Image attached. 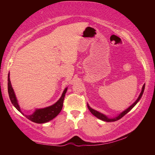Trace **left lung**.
Here are the masks:
<instances>
[{"label":"left lung","instance_id":"obj_1","mask_svg":"<svg viewBox=\"0 0 155 155\" xmlns=\"http://www.w3.org/2000/svg\"><path fill=\"white\" fill-rule=\"evenodd\" d=\"M144 84L143 85V88H142V91H141V93H140V95H139V98H137V100L135 102H134V103L132 105H131L130 107H128V108H127V109L124 110V111L123 112V113H121L119 115H118V117H115V118H108L107 117L105 116V115H104L103 114H102V113H98V111L93 109V108H91L89 106H88V104H87V107H88V110H90L91 113L92 114H93L94 115V116L97 117L98 118H99V119H101V120H104V121H106V122H114V121H117V120H118L120 119V118H121L122 117H123L125 114H126L127 113H128V112H129L134 106H135V105L137 104V103L138 102H139V101L140 100V98H141V97H142V95H143V92H144Z\"/></svg>","mask_w":155,"mask_h":155}]
</instances>
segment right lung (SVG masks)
I'll use <instances>...</instances> for the list:
<instances>
[{
	"label": "right lung",
	"instance_id": "1",
	"mask_svg": "<svg viewBox=\"0 0 155 155\" xmlns=\"http://www.w3.org/2000/svg\"><path fill=\"white\" fill-rule=\"evenodd\" d=\"M67 88H66L64 91H63V93H62V94L61 97L60 98V99H59L55 104L52 105V106L36 110L35 113L31 115H25L23 114L21 110V108H20L17 100H16V98L15 94V92L13 91V88L11 86V81H10L9 78V73L8 75V92L10 100H11L12 104L14 105V107L20 112V113H21L24 116L27 117L28 119L36 123L41 124L47 123V122L53 119L54 117H57V115L60 113V112L62 110V106H63V101L65 97V94L67 93Z\"/></svg>",
	"mask_w": 155,
	"mask_h": 155
}]
</instances>
